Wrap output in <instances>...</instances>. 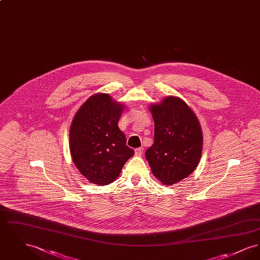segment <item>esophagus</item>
<instances>
[{"instance_id": "34e87169", "label": "esophagus", "mask_w": 260, "mask_h": 260, "mask_svg": "<svg viewBox=\"0 0 260 260\" xmlns=\"http://www.w3.org/2000/svg\"><path fill=\"white\" fill-rule=\"evenodd\" d=\"M135 153H136V156H141L143 154V148L140 147V148H136L135 150Z\"/></svg>"}]
</instances>
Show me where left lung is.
Instances as JSON below:
<instances>
[{
	"mask_svg": "<svg viewBox=\"0 0 260 260\" xmlns=\"http://www.w3.org/2000/svg\"><path fill=\"white\" fill-rule=\"evenodd\" d=\"M149 109L155 123L154 143L145 156L153 174L172 185L196 170L203 150L202 128L195 113L179 98L168 96Z\"/></svg>",
	"mask_w": 260,
	"mask_h": 260,
	"instance_id": "obj_1",
	"label": "left lung"
}]
</instances>
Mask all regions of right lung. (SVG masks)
I'll use <instances>...</instances> for the list:
<instances>
[{
    "instance_id": "right-lung-1",
    "label": "right lung",
    "mask_w": 260,
    "mask_h": 260,
    "mask_svg": "<svg viewBox=\"0 0 260 260\" xmlns=\"http://www.w3.org/2000/svg\"><path fill=\"white\" fill-rule=\"evenodd\" d=\"M124 105L107 93L91 95L80 107L70 126L69 144L76 168L87 180L107 185L118 178L135 151L118 122Z\"/></svg>"
}]
</instances>
